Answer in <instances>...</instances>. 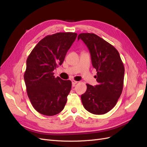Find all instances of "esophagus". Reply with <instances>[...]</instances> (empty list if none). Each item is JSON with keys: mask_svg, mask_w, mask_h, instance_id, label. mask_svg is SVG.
I'll return each instance as SVG.
<instances>
[{"mask_svg": "<svg viewBox=\"0 0 147 147\" xmlns=\"http://www.w3.org/2000/svg\"><path fill=\"white\" fill-rule=\"evenodd\" d=\"M77 83H78V82L74 80H72V86H75V84H76Z\"/></svg>", "mask_w": 147, "mask_h": 147, "instance_id": "obj_1", "label": "esophagus"}]
</instances>
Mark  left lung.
<instances>
[{
  "label": "left lung",
  "instance_id": "1",
  "mask_svg": "<svg viewBox=\"0 0 147 147\" xmlns=\"http://www.w3.org/2000/svg\"><path fill=\"white\" fill-rule=\"evenodd\" d=\"M86 44L91 56L98 84H86L87 90L81 96L82 104L89 112L103 115L116 105L123 88L124 67L117 50L103 38L92 33H82L78 40Z\"/></svg>",
  "mask_w": 147,
  "mask_h": 147
}]
</instances>
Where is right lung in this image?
Returning a JSON list of instances; mask_svg holds the SVG:
<instances>
[{
  "instance_id": "1",
  "label": "right lung",
  "mask_w": 147,
  "mask_h": 147,
  "mask_svg": "<svg viewBox=\"0 0 147 147\" xmlns=\"http://www.w3.org/2000/svg\"><path fill=\"white\" fill-rule=\"evenodd\" d=\"M77 36L75 32L47 35L28 57L24 75L26 90L33 107L40 113L53 116L64 108L72 82L55 78L53 70L63 64Z\"/></svg>"
}]
</instances>
